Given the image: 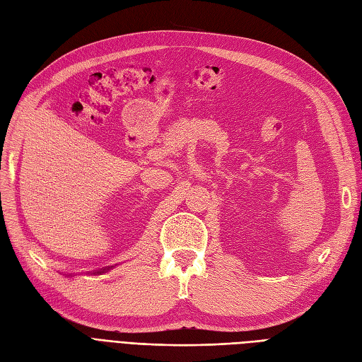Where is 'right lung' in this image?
Wrapping results in <instances>:
<instances>
[{"mask_svg": "<svg viewBox=\"0 0 362 362\" xmlns=\"http://www.w3.org/2000/svg\"><path fill=\"white\" fill-rule=\"evenodd\" d=\"M101 272H103V270H101Z\"/></svg>", "mask_w": 362, "mask_h": 362, "instance_id": "add662e5", "label": "right lung"}]
</instances>
